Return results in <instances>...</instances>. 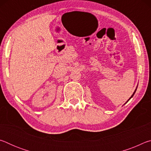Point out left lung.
<instances>
[{"instance_id":"left-lung-1","label":"left lung","mask_w":151,"mask_h":151,"mask_svg":"<svg viewBox=\"0 0 151 151\" xmlns=\"http://www.w3.org/2000/svg\"><path fill=\"white\" fill-rule=\"evenodd\" d=\"M137 88H136V89H135V91H134V93H133V94H132V96H131V97H130V99H129V100H128V101H127V102H128V101H129L130 100V99H131L132 98V96H134V93H135V92H136V91H137ZM126 103H125V104H126Z\"/></svg>"}]
</instances>
